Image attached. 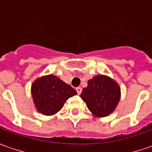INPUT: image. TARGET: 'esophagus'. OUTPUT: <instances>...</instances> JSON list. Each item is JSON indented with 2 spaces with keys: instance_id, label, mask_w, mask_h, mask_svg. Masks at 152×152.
I'll use <instances>...</instances> for the list:
<instances>
[{
  "instance_id": "obj_1",
  "label": "esophagus",
  "mask_w": 152,
  "mask_h": 152,
  "mask_svg": "<svg viewBox=\"0 0 152 152\" xmlns=\"http://www.w3.org/2000/svg\"><path fill=\"white\" fill-rule=\"evenodd\" d=\"M76 91H77L78 95H80L81 92H82V88H81V87H77V88H76Z\"/></svg>"
}]
</instances>
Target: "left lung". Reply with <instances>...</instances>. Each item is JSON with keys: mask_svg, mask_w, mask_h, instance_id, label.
<instances>
[{"mask_svg": "<svg viewBox=\"0 0 152 152\" xmlns=\"http://www.w3.org/2000/svg\"><path fill=\"white\" fill-rule=\"evenodd\" d=\"M88 109L96 117H107L119 102L121 91L118 83L106 75L99 74L88 81L80 95Z\"/></svg>", "mask_w": 152, "mask_h": 152, "instance_id": "1", "label": "left lung"}]
</instances>
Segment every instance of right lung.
Returning a JSON list of instances; mask_svg holds the SVG:
<instances>
[{
  "label": "right lung",
  "instance_id": "add662e5",
  "mask_svg": "<svg viewBox=\"0 0 152 152\" xmlns=\"http://www.w3.org/2000/svg\"><path fill=\"white\" fill-rule=\"evenodd\" d=\"M31 94L39 113L51 116L59 112L67 99L77 92L58 77L50 74L40 77L33 83Z\"/></svg>",
  "mask_w": 152,
  "mask_h": 152
}]
</instances>
